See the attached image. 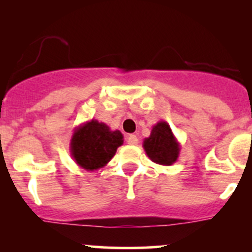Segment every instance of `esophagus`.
<instances>
[{
    "label": "esophagus",
    "instance_id": "34e87169",
    "mask_svg": "<svg viewBox=\"0 0 252 252\" xmlns=\"http://www.w3.org/2000/svg\"><path fill=\"white\" fill-rule=\"evenodd\" d=\"M126 142L129 144H132V146H136V144L138 143V138L136 137V135H129L128 137H126Z\"/></svg>",
    "mask_w": 252,
    "mask_h": 252
}]
</instances>
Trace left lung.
Segmentation results:
<instances>
[{"mask_svg": "<svg viewBox=\"0 0 252 252\" xmlns=\"http://www.w3.org/2000/svg\"><path fill=\"white\" fill-rule=\"evenodd\" d=\"M142 146L150 160L161 166L175 163L181 149L180 143L166 121H160L153 126L150 136L144 138Z\"/></svg>", "mask_w": 252, "mask_h": 252, "instance_id": "1", "label": "left lung"}]
</instances>
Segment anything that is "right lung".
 Wrapping results in <instances>:
<instances>
[{
	"instance_id": "right-lung-1",
	"label": "right lung",
	"mask_w": 252,
	"mask_h": 252,
	"mask_svg": "<svg viewBox=\"0 0 252 252\" xmlns=\"http://www.w3.org/2000/svg\"><path fill=\"white\" fill-rule=\"evenodd\" d=\"M123 141L120 130H111L105 123L91 120L74 128L70 153L80 168L94 172L108 164Z\"/></svg>"
}]
</instances>
